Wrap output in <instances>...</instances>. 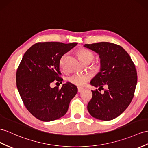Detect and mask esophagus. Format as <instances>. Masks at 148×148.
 I'll use <instances>...</instances> for the list:
<instances>
[{
	"label": "esophagus",
	"mask_w": 148,
	"mask_h": 148,
	"mask_svg": "<svg viewBox=\"0 0 148 148\" xmlns=\"http://www.w3.org/2000/svg\"><path fill=\"white\" fill-rule=\"evenodd\" d=\"M83 90H84V88H81V87H78V92H79V93L81 92Z\"/></svg>",
	"instance_id": "1"
}]
</instances>
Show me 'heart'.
Here are the masks:
<instances>
[{
    "mask_svg": "<svg viewBox=\"0 0 148 148\" xmlns=\"http://www.w3.org/2000/svg\"><path fill=\"white\" fill-rule=\"evenodd\" d=\"M77 55L79 57V58L82 62L85 64H88L90 63L93 59L94 58V54L90 50L82 48L78 50ZM66 56V53L64 54L60 58V66L62 68H64V60ZM90 80V77L88 75L85 74H80V73H75L71 75L70 77H68V81L71 84L78 86H84L86 84L88 80Z\"/></svg>",
    "mask_w": 148,
    "mask_h": 148,
    "instance_id": "1",
    "label": "heart"
}]
</instances>
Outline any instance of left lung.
Here are the masks:
<instances>
[{
  "mask_svg": "<svg viewBox=\"0 0 148 148\" xmlns=\"http://www.w3.org/2000/svg\"><path fill=\"white\" fill-rule=\"evenodd\" d=\"M84 46L99 54L100 70L90 82L95 87L102 88L92 90V98L88 103L90 114L102 121L116 118L127 109L134 95L138 81L134 63L125 50L114 43L101 42L85 44Z\"/></svg>",
  "mask_w": 148,
  "mask_h": 148,
  "instance_id": "left-lung-1",
  "label": "left lung"
}]
</instances>
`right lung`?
<instances>
[{"label":"right lung","instance_id":"obj_1","mask_svg":"<svg viewBox=\"0 0 148 148\" xmlns=\"http://www.w3.org/2000/svg\"><path fill=\"white\" fill-rule=\"evenodd\" d=\"M77 45L38 42L24 53L16 72L17 88L25 107L38 119L49 122L63 117L77 94V87L70 82L61 88L50 86L55 80H63L60 58Z\"/></svg>","mask_w":148,"mask_h":148}]
</instances>
